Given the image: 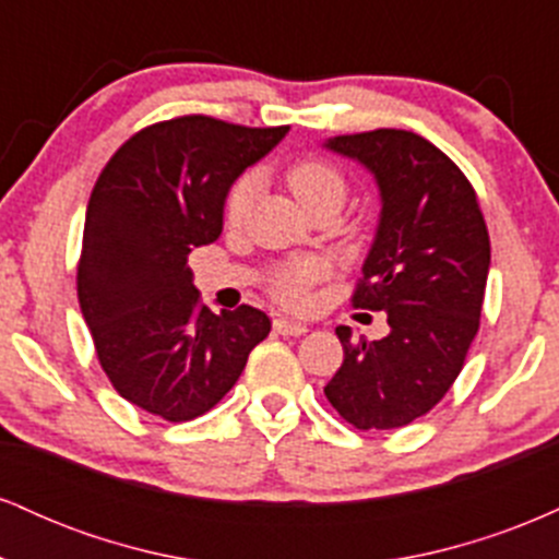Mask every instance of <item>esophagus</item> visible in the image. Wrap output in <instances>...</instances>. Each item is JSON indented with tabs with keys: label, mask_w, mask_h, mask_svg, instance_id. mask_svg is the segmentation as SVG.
<instances>
[{
	"label": "esophagus",
	"mask_w": 559,
	"mask_h": 559,
	"mask_svg": "<svg viewBox=\"0 0 559 559\" xmlns=\"http://www.w3.org/2000/svg\"><path fill=\"white\" fill-rule=\"evenodd\" d=\"M273 329L278 331L281 336H305V333H307V325L305 323H294V320H286V318L275 320Z\"/></svg>",
	"instance_id": "34e87169"
}]
</instances>
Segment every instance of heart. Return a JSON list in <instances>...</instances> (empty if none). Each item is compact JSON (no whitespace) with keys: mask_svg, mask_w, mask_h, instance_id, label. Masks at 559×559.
Returning <instances> with one entry per match:
<instances>
[{"mask_svg":"<svg viewBox=\"0 0 559 559\" xmlns=\"http://www.w3.org/2000/svg\"><path fill=\"white\" fill-rule=\"evenodd\" d=\"M288 189L294 191V197L299 199L301 207L310 213L312 207L320 202H344L346 197V178L338 168H333L331 163L318 157H305L299 163H294L286 173ZM254 197V176H241L239 181L228 189L226 204H223V213H226L228 223H241L247 215L249 202ZM323 275V265L320 262L305 260V262H286L278 265L271 273V292L273 297L286 307H301L307 301V292L316 281Z\"/></svg>","mask_w":559,"mask_h":559,"instance_id":"1","label":"heart"}]
</instances>
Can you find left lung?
<instances>
[{
  "label": "left lung",
  "instance_id": "1",
  "mask_svg": "<svg viewBox=\"0 0 559 559\" xmlns=\"http://www.w3.org/2000/svg\"><path fill=\"white\" fill-rule=\"evenodd\" d=\"M323 146L376 178L381 215L352 301L386 312L391 329L355 342L338 325L344 362L323 391L355 428H402L463 370L489 278V230L463 170L418 133L378 128Z\"/></svg>",
  "mask_w": 559,
  "mask_h": 559
}]
</instances>
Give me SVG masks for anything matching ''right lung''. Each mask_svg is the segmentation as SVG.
<instances>
[{
    "mask_svg": "<svg viewBox=\"0 0 559 559\" xmlns=\"http://www.w3.org/2000/svg\"><path fill=\"white\" fill-rule=\"evenodd\" d=\"M286 133L288 126L186 115L128 139L96 178L79 262L81 312L102 370L146 413L183 423L213 409L271 333L258 307H204L189 254L221 236L228 189Z\"/></svg>",
    "mask_w": 559,
    "mask_h": 559,
    "instance_id": "1",
    "label": "right lung"
}]
</instances>
